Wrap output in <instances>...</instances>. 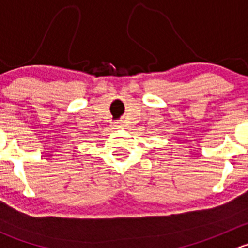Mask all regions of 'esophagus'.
Wrapping results in <instances>:
<instances>
[{"label": "esophagus", "mask_w": 248, "mask_h": 248, "mask_svg": "<svg viewBox=\"0 0 248 248\" xmlns=\"http://www.w3.org/2000/svg\"><path fill=\"white\" fill-rule=\"evenodd\" d=\"M114 126L116 127V128H119V127H121V124H120V122H117V124H115Z\"/></svg>", "instance_id": "esophagus-1"}]
</instances>
